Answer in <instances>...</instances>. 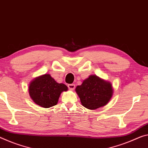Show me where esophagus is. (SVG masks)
I'll return each instance as SVG.
<instances>
[{
  "label": "esophagus",
  "instance_id": "1",
  "mask_svg": "<svg viewBox=\"0 0 148 148\" xmlns=\"http://www.w3.org/2000/svg\"><path fill=\"white\" fill-rule=\"evenodd\" d=\"M75 84H69L68 85V88H69L70 90H74L75 89Z\"/></svg>",
  "mask_w": 148,
  "mask_h": 148
}]
</instances>
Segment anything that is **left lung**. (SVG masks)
<instances>
[{
	"instance_id": "1",
	"label": "left lung",
	"mask_w": 148,
	"mask_h": 148,
	"mask_svg": "<svg viewBox=\"0 0 148 148\" xmlns=\"http://www.w3.org/2000/svg\"><path fill=\"white\" fill-rule=\"evenodd\" d=\"M76 91L82 105L93 110L106 105L111 99L113 90L111 83L93 75L77 86Z\"/></svg>"
}]
</instances>
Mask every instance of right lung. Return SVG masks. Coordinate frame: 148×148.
<instances>
[{
	"label": "right lung",
	"mask_w": 148,
	"mask_h": 148,
	"mask_svg": "<svg viewBox=\"0 0 148 148\" xmlns=\"http://www.w3.org/2000/svg\"><path fill=\"white\" fill-rule=\"evenodd\" d=\"M68 90L64 84H58L49 74L34 79L29 86V93L37 105L49 108L57 104L60 93Z\"/></svg>",
	"instance_id": "right-lung-1"
}]
</instances>
